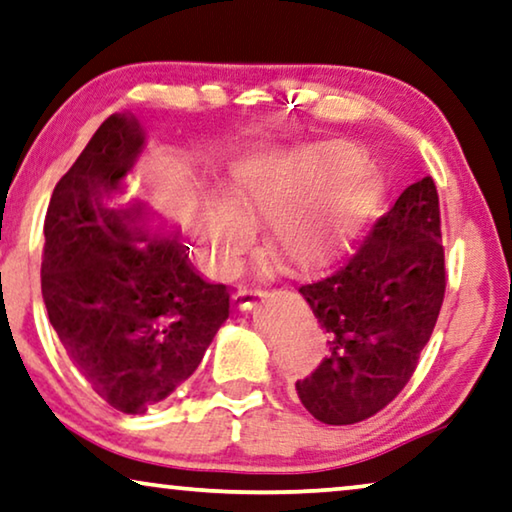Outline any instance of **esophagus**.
I'll return each instance as SVG.
<instances>
[{"label": "esophagus", "instance_id": "34e87169", "mask_svg": "<svg viewBox=\"0 0 512 512\" xmlns=\"http://www.w3.org/2000/svg\"><path fill=\"white\" fill-rule=\"evenodd\" d=\"M263 291H258V288H242V291H238L233 295V302L235 307H238L240 311H249L256 307V302L263 298Z\"/></svg>", "mask_w": 512, "mask_h": 512}]
</instances>
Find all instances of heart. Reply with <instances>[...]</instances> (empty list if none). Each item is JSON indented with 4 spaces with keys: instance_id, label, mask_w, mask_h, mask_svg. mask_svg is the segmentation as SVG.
<instances>
[{
    "instance_id": "1",
    "label": "heart",
    "mask_w": 512,
    "mask_h": 512,
    "mask_svg": "<svg viewBox=\"0 0 512 512\" xmlns=\"http://www.w3.org/2000/svg\"><path fill=\"white\" fill-rule=\"evenodd\" d=\"M379 201V180L348 143L254 154L235 166L221 201L205 207L198 242L212 268H228L247 240L244 226H268L274 261L311 270L353 240Z\"/></svg>"
}]
</instances>
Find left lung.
I'll list each match as a JSON object with an SVG mask.
<instances>
[{"label": "left lung", "instance_id": "1", "mask_svg": "<svg viewBox=\"0 0 512 512\" xmlns=\"http://www.w3.org/2000/svg\"><path fill=\"white\" fill-rule=\"evenodd\" d=\"M328 353L295 383L325 425L372 418L416 372L446 293L439 194L432 177L402 191L335 274L300 286Z\"/></svg>", "mask_w": 512, "mask_h": 512}]
</instances>
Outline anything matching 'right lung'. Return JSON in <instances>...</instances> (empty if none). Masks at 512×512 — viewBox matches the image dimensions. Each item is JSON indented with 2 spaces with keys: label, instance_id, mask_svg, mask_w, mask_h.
I'll return each instance as SVG.
<instances>
[{
  "label": "right lung",
  "instance_id": "right-lung-1",
  "mask_svg": "<svg viewBox=\"0 0 512 512\" xmlns=\"http://www.w3.org/2000/svg\"><path fill=\"white\" fill-rule=\"evenodd\" d=\"M143 150L131 113L96 129L50 198L41 263L43 302L66 355L129 416L196 372L231 311L226 286L194 270L180 235L152 233L147 205L120 203Z\"/></svg>",
  "mask_w": 512,
  "mask_h": 512
}]
</instances>
